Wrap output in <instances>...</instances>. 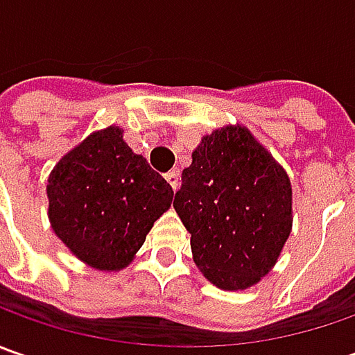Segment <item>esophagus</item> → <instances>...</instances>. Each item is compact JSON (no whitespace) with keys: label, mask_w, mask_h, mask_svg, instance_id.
<instances>
[{"label":"esophagus","mask_w":355,"mask_h":355,"mask_svg":"<svg viewBox=\"0 0 355 355\" xmlns=\"http://www.w3.org/2000/svg\"><path fill=\"white\" fill-rule=\"evenodd\" d=\"M166 180H168V184L171 185V189L175 191L178 187H180V170H171L166 173Z\"/></svg>","instance_id":"1"}]
</instances>
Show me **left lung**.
<instances>
[{
  "mask_svg": "<svg viewBox=\"0 0 355 355\" xmlns=\"http://www.w3.org/2000/svg\"><path fill=\"white\" fill-rule=\"evenodd\" d=\"M191 157L173 207L191 233L196 265L223 291L247 288L270 270L291 235V180L241 126L215 130Z\"/></svg>",
  "mask_w": 355,
  "mask_h": 355,
  "instance_id": "obj_1",
  "label": "left lung"
}]
</instances>
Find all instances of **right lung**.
<instances>
[{"mask_svg": "<svg viewBox=\"0 0 355 355\" xmlns=\"http://www.w3.org/2000/svg\"><path fill=\"white\" fill-rule=\"evenodd\" d=\"M49 219L57 237L94 268L126 266L171 205V185L134 154L116 126L94 132L49 178Z\"/></svg>", "mask_w": 355, "mask_h": 355, "instance_id": "right-lung-1", "label": "right lung"}]
</instances>
